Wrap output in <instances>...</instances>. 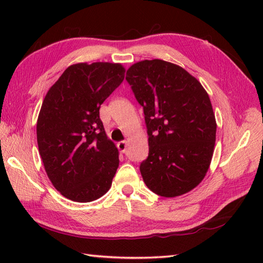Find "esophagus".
Instances as JSON below:
<instances>
[{
    "label": "esophagus",
    "instance_id": "obj_1",
    "mask_svg": "<svg viewBox=\"0 0 263 263\" xmlns=\"http://www.w3.org/2000/svg\"><path fill=\"white\" fill-rule=\"evenodd\" d=\"M126 147H127L126 141H120L119 143H117V148H119L120 152L123 154L126 152Z\"/></svg>",
    "mask_w": 263,
    "mask_h": 263
}]
</instances>
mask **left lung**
<instances>
[{"label":"left lung","instance_id":"1","mask_svg":"<svg viewBox=\"0 0 263 263\" xmlns=\"http://www.w3.org/2000/svg\"><path fill=\"white\" fill-rule=\"evenodd\" d=\"M125 79L147 124L144 183L165 198L190 192L202 182L214 155L217 123L208 92L182 66L157 59L132 64Z\"/></svg>","mask_w":263,"mask_h":263}]
</instances>
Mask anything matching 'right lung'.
<instances>
[{
	"instance_id": "right-lung-1",
	"label": "right lung",
	"mask_w": 263,
	"mask_h": 263,
	"mask_svg": "<svg viewBox=\"0 0 263 263\" xmlns=\"http://www.w3.org/2000/svg\"><path fill=\"white\" fill-rule=\"evenodd\" d=\"M124 73L121 63L72 64L43 100L38 150L49 181L66 199L91 202L111 186L119 150L106 135L99 108Z\"/></svg>"
}]
</instances>
